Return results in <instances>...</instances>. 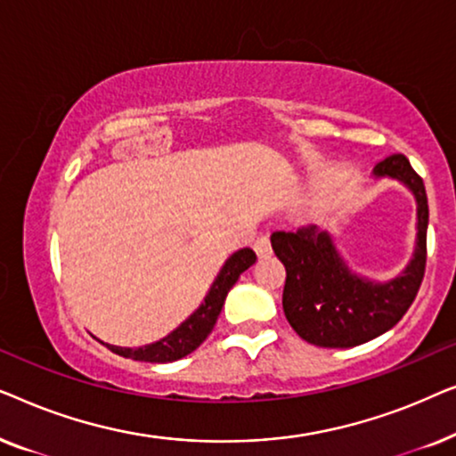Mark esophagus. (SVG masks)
<instances>
[{
	"instance_id": "esophagus-1",
	"label": "esophagus",
	"mask_w": 456,
	"mask_h": 456,
	"mask_svg": "<svg viewBox=\"0 0 456 456\" xmlns=\"http://www.w3.org/2000/svg\"><path fill=\"white\" fill-rule=\"evenodd\" d=\"M253 248L259 257H270L272 255V245H270V239H267V236H259V239L255 240Z\"/></svg>"
}]
</instances>
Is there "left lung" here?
Here are the masks:
<instances>
[{"label": "left lung", "instance_id": "1", "mask_svg": "<svg viewBox=\"0 0 456 456\" xmlns=\"http://www.w3.org/2000/svg\"><path fill=\"white\" fill-rule=\"evenodd\" d=\"M373 176L395 178L415 195L417 242L413 259L401 276L373 282L348 270L332 236L317 226L272 234V248L286 267L284 315L303 340L323 348L363 345L388 332L415 301L428 255V195L419 174L403 153L388 155Z\"/></svg>", "mask_w": 456, "mask_h": 456}]
</instances>
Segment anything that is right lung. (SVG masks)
<instances>
[{
    "instance_id": "obj_1",
    "label": "right lung",
    "mask_w": 456,
    "mask_h": 456,
    "mask_svg": "<svg viewBox=\"0 0 456 456\" xmlns=\"http://www.w3.org/2000/svg\"><path fill=\"white\" fill-rule=\"evenodd\" d=\"M257 259L251 248H240L234 255H230L226 264L217 273V278L211 284V289L205 297V301L199 305V309L192 314L189 320H184L180 326L153 345L139 346V348H122L114 345H103L110 348L111 353L120 354V357L145 361V363H170V361H178L191 354L201 342L208 338L214 330L217 315L226 301L228 290L236 284V280L245 270H248Z\"/></svg>"
}]
</instances>
